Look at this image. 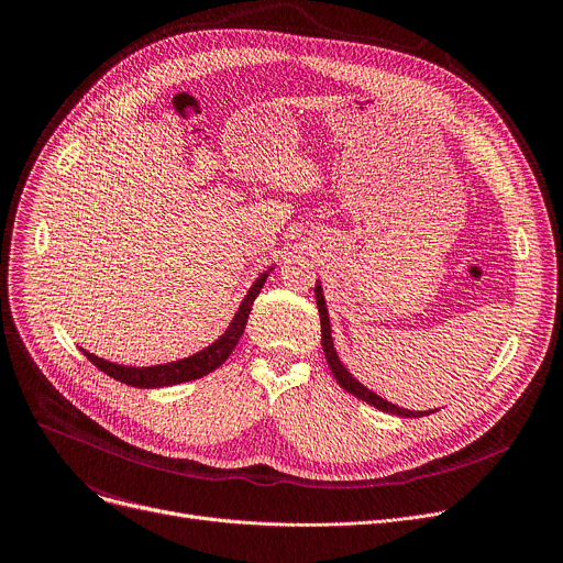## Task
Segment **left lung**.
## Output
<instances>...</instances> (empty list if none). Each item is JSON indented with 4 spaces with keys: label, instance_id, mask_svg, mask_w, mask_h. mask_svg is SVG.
I'll list each match as a JSON object with an SVG mask.
<instances>
[{
    "label": "left lung",
    "instance_id": "obj_1",
    "mask_svg": "<svg viewBox=\"0 0 563 563\" xmlns=\"http://www.w3.org/2000/svg\"><path fill=\"white\" fill-rule=\"evenodd\" d=\"M316 291V305H318V313H320V343H323V352H325V358H328V365L334 374V378L339 380V385L354 394L356 398L365 400V404L374 406L376 410L380 412H389V415H396V417H406V419H417V417H428L432 415L434 410H428V412H412V410H406V408H398L394 404H389V400L380 398L378 394H374L372 389H367L365 385H361L341 363L336 350H334V341H332V328H330V316H328V305H325V298H323V287H320V283H316L313 287Z\"/></svg>",
    "mask_w": 563,
    "mask_h": 563
}]
</instances>
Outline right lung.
<instances>
[{"label": "right lung", "instance_id": "add662e5", "mask_svg": "<svg viewBox=\"0 0 563 563\" xmlns=\"http://www.w3.org/2000/svg\"><path fill=\"white\" fill-rule=\"evenodd\" d=\"M269 272H272V267L256 278V283L252 285V289L247 291L243 302H240V307H238L233 320L229 323L227 332L216 343H211L209 347H205L202 352H198V354H194L189 358L165 363V365H153V367H129V365H118V363L98 358L96 354H89L85 350L82 352H85V356L98 369H102L111 378H115L120 383H126L131 387H146L148 389V387H167V385H176V383L196 380V378L213 372L216 367H220L229 358V354L233 352V347L238 345L240 336H243V332H245L252 305H254L256 296L261 294Z\"/></svg>", "mask_w": 563, "mask_h": 563}]
</instances>
